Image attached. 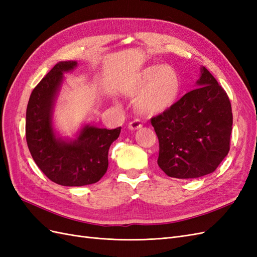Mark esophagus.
<instances>
[{"label":"esophagus","mask_w":257,"mask_h":257,"mask_svg":"<svg viewBox=\"0 0 257 257\" xmlns=\"http://www.w3.org/2000/svg\"><path fill=\"white\" fill-rule=\"evenodd\" d=\"M143 127V123L139 121V120H134V121H132V122H130L128 123V128L130 130H139V128H142Z\"/></svg>","instance_id":"obj_1"}]
</instances>
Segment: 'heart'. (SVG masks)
<instances>
[{
    "mask_svg": "<svg viewBox=\"0 0 257 257\" xmlns=\"http://www.w3.org/2000/svg\"><path fill=\"white\" fill-rule=\"evenodd\" d=\"M181 91V79L169 65L143 69L127 83L125 92L136 97V108L145 114H159L173 107Z\"/></svg>",
    "mask_w": 257,
    "mask_h": 257,
    "instance_id": "heart-1",
    "label": "heart"
}]
</instances>
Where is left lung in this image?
<instances>
[{
	"mask_svg": "<svg viewBox=\"0 0 257 257\" xmlns=\"http://www.w3.org/2000/svg\"><path fill=\"white\" fill-rule=\"evenodd\" d=\"M196 84L151 119L160 145L158 164L173 178L211 174L229 151L232 113L226 92L204 66Z\"/></svg>",
	"mask_w": 257,
	"mask_h": 257,
	"instance_id": "obj_1",
	"label": "left lung"
}]
</instances>
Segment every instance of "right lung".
Returning <instances> with one entry per match:
<instances>
[{
    "label": "right lung",
    "mask_w": 257,
    "mask_h": 257,
    "mask_svg": "<svg viewBox=\"0 0 257 257\" xmlns=\"http://www.w3.org/2000/svg\"><path fill=\"white\" fill-rule=\"evenodd\" d=\"M77 66L76 61L59 62L31 93L27 107L26 138L31 155L54 183L82 186L97 182L108 168V150L121 127L99 128L85 124L76 139L60 138L52 126L53 106L63 74Z\"/></svg>",
    "instance_id": "right-lung-1"
}]
</instances>
